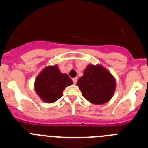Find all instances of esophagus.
I'll return each mask as SVG.
<instances>
[{"instance_id":"1","label":"esophagus","mask_w":148,"mask_h":148,"mask_svg":"<svg viewBox=\"0 0 148 148\" xmlns=\"http://www.w3.org/2000/svg\"><path fill=\"white\" fill-rule=\"evenodd\" d=\"M77 81H78V78H73V82L74 84H76Z\"/></svg>"}]
</instances>
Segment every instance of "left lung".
Returning <instances> with one entry per match:
<instances>
[{"instance_id": "left-lung-1", "label": "left lung", "mask_w": 148, "mask_h": 148, "mask_svg": "<svg viewBox=\"0 0 148 148\" xmlns=\"http://www.w3.org/2000/svg\"><path fill=\"white\" fill-rule=\"evenodd\" d=\"M77 85L82 95L90 102L103 104L110 100L116 89V80L108 70L101 65L87 66Z\"/></svg>"}]
</instances>
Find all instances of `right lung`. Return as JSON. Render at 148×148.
Returning <instances> with one entry per match:
<instances>
[{"label": "right lung", "mask_w": 148, "mask_h": 148, "mask_svg": "<svg viewBox=\"0 0 148 148\" xmlns=\"http://www.w3.org/2000/svg\"><path fill=\"white\" fill-rule=\"evenodd\" d=\"M71 78L63 74L58 66L44 68L35 82V90L39 97L46 103H53L62 96L65 87L73 84Z\"/></svg>", "instance_id": "obj_1"}]
</instances>
